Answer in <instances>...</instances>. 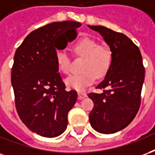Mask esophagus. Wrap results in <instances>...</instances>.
Wrapping results in <instances>:
<instances>
[{
  "label": "esophagus",
  "instance_id": "1",
  "mask_svg": "<svg viewBox=\"0 0 155 155\" xmlns=\"http://www.w3.org/2000/svg\"><path fill=\"white\" fill-rule=\"evenodd\" d=\"M87 96L85 93H83V92H79L78 93V98H79V100H83L84 98H85Z\"/></svg>",
  "mask_w": 155,
  "mask_h": 155
}]
</instances>
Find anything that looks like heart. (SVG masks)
I'll return each instance as SVG.
<instances>
[{"label":"heart","instance_id":"1","mask_svg":"<svg viewBox=\"0 0 155 155\" xmlns=\"http://www.w3.org/2000/svg\"><path fill=\"white\" fill-rule=\"evenodd\" d=\"M73 51L77 55L84 58L82 66L84 72L69 76L64 83L69 89L82 92L94 83L96 75L102 77L106 74L110 67L112 54L109 48L99 46L97 42L90 38H83L74 43ZM55 61L60 72L64 74L71 72V60L66 51H56Z\"/></svg>","mask_w":155,"mask_h":155}]
</instances>
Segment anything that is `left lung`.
Segmentation results:
<instances>
[{
  "instance_id": "1",
  "label": "left lung",
  "mask_w": 155,
  "mask_h": 155,
  "mask_svg": "<svg viewBox=\"0 0 155 155\" xmlns=\"http://www.w3.org/2000/svg\"><path fill=\"white\" fill-rule=\"evenodd\" d=\"M88 26L100 33L112 54L110 67L96 87L104 91L88 94L94 104L89 120L100 133H116L128 126L139 110L144 81L143 60L140 49L125 35L102 25Z\"/></svg>"
}]
</instances>
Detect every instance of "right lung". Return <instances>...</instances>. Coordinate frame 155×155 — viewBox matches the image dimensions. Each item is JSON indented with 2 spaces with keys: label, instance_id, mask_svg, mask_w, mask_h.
I'll use <instances>...</instances> for the list:
<instances>
[{
  "label": "right lung",
  "instance_id": "obj_1",
  "mask_svg": "<svg viewBox=\"0 0 155 155\" xmlns=\"http://www.w3.org/2000/svg\"><path fill=\"white\" fill-rule=\"evenodd\" d=\"M80 22H54L31 32L14 55L12 84L19 116L32 132L54 138L66 130L68 112L76 102V91H65L55 52L77 36ZM74 30V37L68 31Z\"/></svg>",
  "mask_w": 155,
  "mask_h": 155
}]
</instances>
